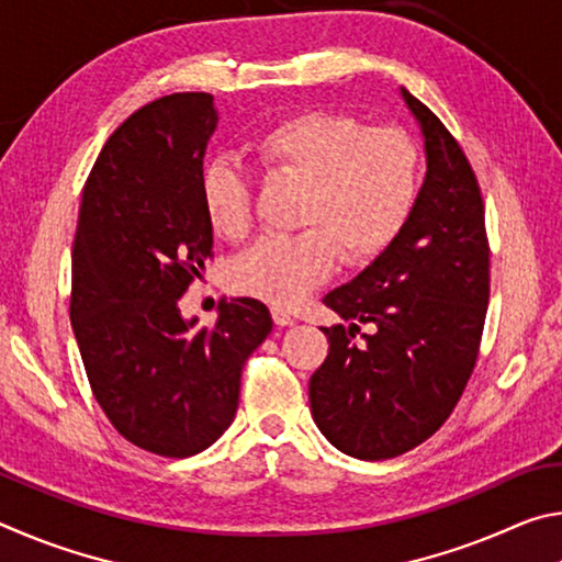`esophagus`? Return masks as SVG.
I'll list each match as a JSON object with an SVG mask.
<instances>
[{"label":"esophagus","instance_id":"1","mask_svg":"<svg viewBox=\"0 0 562 562\" xmlns=\"http://www.w3.org/2000/svg\"><path fill=\"white\" fill-rule=\"evenodd\" d=\"M272 319H274V325H278V327L294 325V317L290 315V312L288 310H280V307L272 310Z\"/></svg>","mask_w":562,"mask_h":562}]
</instances>
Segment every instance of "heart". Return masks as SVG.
I'll return each mask as SVG.
<instances>
[{"instance_id": "obj_1", "label": "heart", "mask_w": 562, "mask_h": 562, "mask_svg": "<svg viewBox=\"0 0 562 562\" xmlns=\"http://www.w3.org/2000/svg\"><path fill=\"white\" fill-rule=\"evenodd\" d=\"M265 173L304 183L297 235H270L231 268L233 290L274 307H292L325 282L337 258L351 268L374 262L412 215L422 183V150L398 126H367L339 111H300L252 138ZM207 223L225 240L252 225V186L231 160L201 176Z\"/></svg>"}]
</instances>
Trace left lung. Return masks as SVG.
Segmentation results:
<instances>
[{
	"instance_id": "8db88e82",
	"label": "left lung",
	"mask_w": 562,
	"mask_h": 562,
	"mask_svg": "<svg viewBox=\"0 0 562 562\" xmlns=\"http://www.w3.org/2000/svg\"><path fill=\"white\" fill-rule=\"evenodd\" d=\"M402 97L422 123L426 180L392 247L322 300L349 327H322L329 355L310 379L319 431L364 461L394 459L441 429L473 374L491 297L479 180L441 119ZM361 324L370 335L355 342Z\"/></svg>"
}]
</instances>
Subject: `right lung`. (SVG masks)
Instances as JSON below:
<instances>
[{
  "instance_id": "right-lung-1",
  "label": "right lung",
  "mask_w": 562,
  "mask_h": 562,
  "mask_svg": "<svg viewBox=\"0 0 562 562\" xmlns=\"http://www.w3.org/2000/svg\"><path fill=\"white\" fill-rule=\"evenodd\" d=\"M213 97L170 93L121 123L81 193L69 315L91 392L123 439L166 459L201 453L233 424L247 357L272 329L252 297L213 327L178 300L213 258L201 198Z\"/></svg>"
}]
</instances>
